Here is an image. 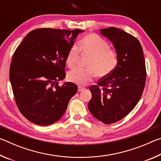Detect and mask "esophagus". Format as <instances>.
<instances>
[{"mask_svg":"<svg viewBox=\"0 0 161 161\" xmlns=\"http://www.w3.org/2000/svg\"><path fill=\"white\" fill-rule=\"evenodd\" d=\"M84 89H85V88H84V87L80 86H78V92H81V91H84Z\"/></svg>","mask_w":161,"mask_h":161,"instance_id":"esophagus-1","label":"esophagus"}]
</instances>
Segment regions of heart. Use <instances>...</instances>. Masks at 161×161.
Wrapping results in <instances>:
<instances>
[{
	"instance_id": "b5f03b06",
	"label": "heart",
	"mask_w": 161,
	"mask_h": 161,
	"mask_svg": "<svg viewBox=\"0 0 161 161\" xmlns=\"http://www.w3.org/2000/svg\"><path fill=\"white\" fill-rule=\"evenodd\" d=\"M80 49L83 53L90 54L87 68L77 67L67 73V79L78 85H86L93 80L96 75L99 77H106L116 69L119 57L115 50H111L108 43L99 36L90 34L84 37L80 43ZM80 50L74 45L68 51L66 63L69 67L77 64Z\"/></svg>"
}]
</instances>
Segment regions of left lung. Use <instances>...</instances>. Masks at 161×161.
I'll return each instance as SVG.
<instances>
[{"label":"left lung","mask_w":161,"mask_h":161,"mask_svg":"<svg viewBox=\"0 0 161 161\" xmlns=\"http://www.w3.org/2000/svg\"><path fill=\"white\" fill-rule=\"evenodd\" d=\"M100 32L112 42L118 54L116 69L89 87L88 108L94 118L106 124L115 123L129 114L139 102L145 86V59L141 43L122 30L111 27Z\"/></svg>","instance_id":"8db88e82"}]
</instances>
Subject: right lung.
Returning a JSON list of instances; mask_svg holds the SVG:
<instances>
[{
	"instance_id": "add662e5",
	"label": "right lung",
	"mask_w": 161,
	"mask_h": 161,
	"mask_svg": "<svg viewBox=\"0 0 161 161\" xmlns=\"http://www.w3.org/2000/svg\"><path fill=\"white\" fill-rule=\"evenodd\" d=\"M81 30L41 28L26 35L13 54L10 81L21 114L40 126H48L62 118L78 87L58 81L64 72L68 51Z\"/></svg>"
}]
</instances>
